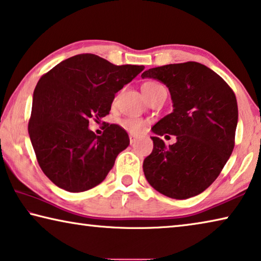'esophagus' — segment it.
<instances>
[{"label": "esophagus", "mask_w": 261, "mask_h": 261, "mask_svg": "<svg viewBox=\"0 0 261 261\" xmlns=\"http://www.w3.org/2000/svg\"><path fill=\"white\" fill-rule=\"evenodd\" d=\"M138 140V138L137 137H135V136H132V135H130V143H131V145H134V144L137 142Z\"/></svg>", "instance_id": "34e87169"}]
</instances>
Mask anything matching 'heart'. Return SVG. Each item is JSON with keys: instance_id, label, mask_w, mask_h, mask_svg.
Here are the masks:
<instances>
[{"instance_id": "b5f03b06", "label": "heart", "mask_w": 261, "mask_h": 261, "mask_svg": "<svg viewBox=\"0 0 261 261\" xmlns=\"http://www.w3.org/2000/svg\"><path fill=\"white\" fill-rule=\"evenodd\" d=\"M159 87H161V86L159 84H156V82H154V81H147V82H145V84L142 86L143 94L145 95V97H147L148 95L152 94L155 89H158ZM121 125L126 131L131 132V134L138 135L144 129H145L146 122L144 121V119L138 118V117H126V118L122 119Z\"/></svg>"}]
</instances>
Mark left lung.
Returning a JSON list of instances; mask_svg holds the SVG:
<instances>
[{"instance_id":"8db88e82","label":"left lung","mask_w":261,"mask_h":261,"mask_svg":"<svg viewBox=\"0 0 261 261\" xmlns=\"http://www.w3.org/2000/svg\"><path fill=\"white\" fill-rule=\"evenodd\" d=\"M142 77L166 85L174 108L152 127L153 151L143 164L146 180L165 196H196L217 179L233 151L238 121L233 90L195 61L150 68ZM166 133L177 138L169 147L160 138Z\"/></svg>"}]
</instances>
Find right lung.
<instances>
[{
    "label": "right lung",
    "mask_w": 261,
    "mask_h": 261,
    "mask_svg": "<svg viewBox=\"0 0 261 261\" xmlns=\"http://www.w3.org/2000/svg\"><path fill=\"white\" fill-rule=\"evenodd\" d=\"M143 69L84 53L39 79L28 129L41 171L58 187L80 193L106 179L130 139L122 126L108 123L96 136L89 121L108 115L115 94Z\"/></svg>",
    "instance_id": "1"
}]
</instances>
